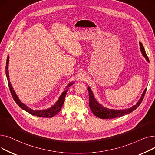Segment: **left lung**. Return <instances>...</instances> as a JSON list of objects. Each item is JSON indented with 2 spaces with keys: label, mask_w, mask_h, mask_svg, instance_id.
Segmentation results:
<instances>
[{
  "label": "left lung",
  "mask_w": 155,
  "mask_h": 155,
  "mask_svg": "<svg viewBox=\"0 0 155 155\" xmlns=\"http://www.w3.org/2000/svg\"><path fill=\"white\" fill-rule=\"evenodd\" d=\"M140 50L142 53L143 56L146 58V61H147L148 63H150L148 57L147 55H146L144 46L141 42H140ZM88 91L89 94V107H90L92 112L95 116L98 117L99 118L104 119H112V118L118 117L120 116H123L134 111L141 104L144 98V96L145 95L146 88L144 89L141 98L139 99V101H138V102L135 105H134L131 107L123 109V110H117V109L114 110V109H109V108L104 107L103 105L99 104L98 101L95 99L94 93L91 90L90 87H88Z\"/></svg>",
  "instance_id": "1"
}]
</instances>
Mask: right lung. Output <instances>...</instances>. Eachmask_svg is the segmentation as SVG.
<instances>
[{"mask_svg": "<svg viewBox=\"0 0 155 155\" xmlns=\"http://www.w3.org/2000/svg\"><path fill=\"white\" fill-rule=\"evenodd\" d=\"M9 56H7V61H6V67H5V73H6V77L8 80V84H9V87L11 91V95L13 97L14 100L16 102L19 106L23 109L24 110H25L28 112V113L31 114V115L36 116L38 117H52L54 116L57 113H58L60 110L61 109V107L63 105L64 99H65V96H66L67 92H68V87H70L71 85L74 84V82H71L68 84V85L65 88L64 91L62 92L61 95L60 96L58 100L56 101V102L52 105V106L50 108L46 109H43V110H33L29 107H28L27 105H26L24 103H22L18 98V95H16L15 91L13 90V87L10 82V80H9V71H8V67H9Z\"/></svg>", "mask_w": 155, "mask_h": 155, "instance_id": "right-lung-1", "label": "right lung"}]
</instances>
